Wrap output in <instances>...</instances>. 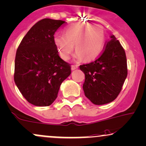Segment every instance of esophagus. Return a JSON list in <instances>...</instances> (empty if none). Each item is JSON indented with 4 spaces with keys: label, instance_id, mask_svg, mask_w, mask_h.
Wrapping results in <instances>:
<instances>
[{
    "label": "esophagus",
    "instance_id": "1",
    "mask_svg": "<svg viewBox=\"0 0 146 146\" xmlns=\"http://www.w3.org/2000/svg\"><path fill=\"white\" fill-rule=\"evenodd\" d=\"M78 68V65H72L71 66V70H76L77 68Z\"/></svg>",
    "mask_w": 146,
    "mask_h": 146
}]
</instances>
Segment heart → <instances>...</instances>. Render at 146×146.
<instances>
[{
	"mask_svg": "<svg viewBox=\"0 0 146 146\" xmlns=\"http://www.w3.org/2000/svg\"><path fill=\"white\" fill-rule=\"evenodd\" d=\"M54 41L64 60L69 58L75 44L76 58L91 61L101 53L105 44V33L98 25L74 23L65 29L64 35H56Z\"/></svg>",
	"mask_w": 146,
	"mask_h": 146,
	"instance_id": "b5f03b06",
	"label": "heart"
}]
</instances>
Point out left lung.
I'll return each mask as SVG.
<instances>
[{
    "instance_id": "1",
    "label": "left lung",
    "mask_w": 146,
    "mask_h": 146,
    "mask_svg": "<svg viewBox=\"0 0 146 146\" xmlns=\"http://www.w3.org/2000/svg\"><path fill=\"white\" fill-rule=\"evenodd\" d=\"M100 57L80 66L85 75V96L95 105H105L117 98L127 76L125 52L113 35L110 36Z\"/></svg>"
}]
</instances>
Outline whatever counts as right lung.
Returning a JSON list of instances; mask_svg holds the SVG:
<instances>
[{
    "label": "right lung",
    "instance_id": "add662e5",
    "mask_svg": "<svg viewBox=\"0 0 146 146\" xmlns=\"http://www.w3.org/2000/svg\"><path fill=\"white\" fill-rule=\"evenodd\" d=\"M64 21L44 19L35 23L17 50L14 82L27 101L49 106L57 97L60 85L70 76V64L61 59L54 41Z\"/></svg>",
    "mask_w": 146,
    "mask_h": 146
}]
</instances>
